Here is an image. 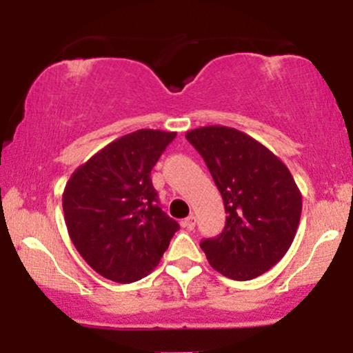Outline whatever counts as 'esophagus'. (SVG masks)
Instances as JSON below:
<instances>
[{
    "label": "esophagus",
    "mask_w": 353,
    "mask_h": 353,
    "mask_svg": "<svg viewBox=\"0 0 353 353\" xmlns=\"http://www.w3.org/2000/svg\"><path fill=\"white\" fill-rule=\"evenodd\" d=\"M181 225H182V228H185V229L192 230L194 228H196V216H194V214H190L189 217H185L184 221L181 222Z\"/></svg>",
    "instance_id": "34e87169"
}]
</instances>
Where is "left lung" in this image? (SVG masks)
Instances as JSON below:
<instances>
[{
    "mask_svg": "<svg viewBox=\"0 0 353 353\" xmlns=\"http://www.w3.org/2000/svg\"><path fill=\"white\" fill-rule=\"evenodd\" d=\"M224 201L225 228L201 249L219 274L250 281L265 274L292 245L302 194L287 165L264 144L228 125L188 131Z\"/></svg>",
    "mask_w": 353,
    "mask_h": 353,
    "instance_id": "8db88e82",
    "label": "left lung"
}]
</instances>
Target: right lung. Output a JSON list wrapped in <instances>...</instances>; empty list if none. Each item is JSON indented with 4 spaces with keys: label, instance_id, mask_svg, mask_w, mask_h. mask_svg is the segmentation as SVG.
Returning a JSON list of instances; mask_svg holds the SVG:
<instances>
[{
    "label": "right lung",
    "instance_id": "obj_1",
    "mask_svg": "<svg viewBox=\"0 0 353 353\" xmlns=\"http://www.w3.org/2000/svg\"><path fill=\"white\" fill-rule=\"evenodd\" d=\"M176 137L139 129L104 145L71 174L63 192L68 232L91 269L131 283L156 269L179 229L159 208L154 164Z\"/></svg>",
    "mask_w": 353,
    "mask_h": 353
}]
</instances>
